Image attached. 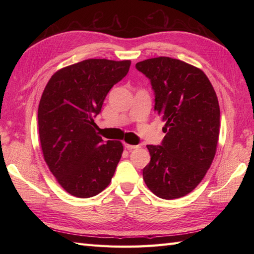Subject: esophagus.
<instances>
[{
	"mask_svg": "<svg viewBox=\"0 0 254 254\" xmlns=\"http://www.w3.org/2000/svg\"><path fill=\"white\" fill-rule=\"evenodd\" d=\"M124 146H126V148H127V149H128V150H132V149H134V148H136V147H137V145H131V144H124Z\"/></svg>",
	"mask_w": 254,
	"mask_h": 254,
	"instance_id": "esophagus-1",
	"label": "esophagus"
}]
</instances>
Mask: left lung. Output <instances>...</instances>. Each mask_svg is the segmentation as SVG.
<instances>
[{"label":"left lung","instance_id":"obj_1","mask_svg":"<svg viewBox=\"0 0 254 254\" xmlns=\"http://www.w3.org/2000/svg\"><path fill=\"white\" fill-rule=\"evenodd\" d=\"M135 66L150 79L155 110L166 122L161 145H147L150 161L143 179L158 197H182L203 180L216 154L220 117L216 93L201 68L177 59H147Z\"/></svg>","mask_w":254,"mask_h":254}]
</instances>
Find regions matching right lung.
Listing matches in <instances>:
<instances>
[{
	"label": "right lung",
	"instance_id": "1",
	"mask_svg": "<svg viewBox=\"0 0 254 254\" xmlns=\"http://www.w3.org/2000/svg\"><path fill=\"white\" fill-rule=\"evenodd\" d=\"M130 65V60L88 59L60 68L46 85L38 108L42 154L59 185L71 195H97L115 175L123 145L104 142L94 118Z\"/></svg>",
	"mask_w": 254,
	"mask_h": 254
}]
</instances>
